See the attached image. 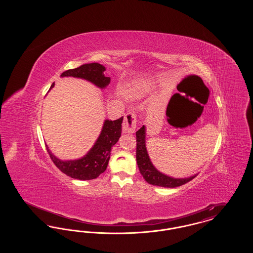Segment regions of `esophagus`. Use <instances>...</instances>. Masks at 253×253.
<instances>
[{
	"instance_id": "obj_1",
	"label": "esophagus",
	"mask_w": 253,
	"mask_h": 253,
	"mask_svg": "<svg viewBox=\"0 0 253 253\" xmlns=\"http://www.w3.org/2000/svg\"><path fill=\"white\" fill-rule=\"evenodd\" d=\"M136 116L133 113H127L124 116V121H123V129L125 132L132 133L135 131L136 128Z\"/></svg>"
}]
</instances>
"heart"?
I'll list each match as a JSON object with an SVG mask.
<instances>
[{"label": "heart", "instance_id": "1", "mask_svg": "<svg viewBox=\"0 0 253 253\" xmlns=\"http://www.w3.org/2000/svg\"><path fill=\"white\" fill-rule=\"evenodd\" d=\"M138 94H139V88L138 87H134L128 92V96H130L131 97H135V96H138Z\"/></svg>", "mask_w": 253, "mask_h": 253}]
</instances>
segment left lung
Returning <instances> with one entry per match:
<instances>
[{
    "label": "left lung",
    "mask_w": 253,
    "mask_h": 253,
    "mask_svg": "<svg viewBox=\"0 0 253 253\" xmlns=\"http://www.w3.org/2000/svg\"><path fill=\"white\" fill-rule=\"evenodd\" d=\"M136 162L139 169L140 173L142 174L143 178L149 184L159 186V187H165V188H175L182 186L196 176H192L189 178H171L167 175L161 173L155 168L149 158L147 154L146 146H145V127L142 126L137 132H136Z\"/></svg>",
    "instance_id": "8db88e82"
}]
</instances>
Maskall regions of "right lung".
<instances>
[{
  "label": "right lung",
  "mask_w": 253,
  "mask_h": 253,
  "mask_svg": "<svg viewBox=\"0 0 253 253\" xmlns=\"http://www.w3.org/2000/svg\"><path fill=\"white\" fill-rule=\"evenodd\" d=\"M105 67L99 63H87L78 68L69 69L62 73L61 77L82 78L103 88L110 84V78L105 77L103 72ZM55 84H52L51 88ZM123 118L117 121H105L101 133L96 144L90 152L82 159L72 161H61L51 154L48 147L47 153L56 167L66 175L79 180H91L99 176L107 168L112 147L116 144L121 135V123Z\"/></svg>",
  "instance_id": "obj_1"
}]
</instances>
